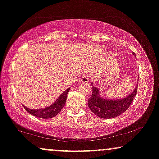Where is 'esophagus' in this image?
I'll return each instance as SVG.
<instances>
[{"label": "esophagus", "instance_id": "obj_1", "mask_svg": "<svg viewBox=\"0 0 159 159\" xmlns=\"http://www.w3.org/2000/svg\"><path fill=\"white\" fill-rule=\"evenodd\" d=\"M89 81V76L88 75H83L81 78V83H87Z\"/></svg>", "mask_w": 159, "mask_h": 159}]
</instances>
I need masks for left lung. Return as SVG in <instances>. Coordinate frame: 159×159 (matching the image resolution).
Segmentation results:
<instances>
[{
  "instance_id": "obj_1",
  "label": "left lung",
  "mask_w": 159,
  "mask_h": 159,
  "mask_svg": "<svg viewBox=\"0 0 159 159\" xmlns=\"http://www.w3.org/2000/svg\"><path fill=\"white\" fill-rule=\"evenodd\" d=\"M137 86L130 95L125 98L115 100L106 99L101 98L99 89L92 85V94L88 99V107L96 116L102 118H116L125 112L130 107L132 101L137 95Z\"/></svg>"
}]
</instances>
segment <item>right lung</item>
I'll use <instances>...</instances> for the list:
<instances>
[{
  "label": "right lung",
  "instance_id": "right-lung-1",
  "mask_svg": "<svg viewBox=\"0 0 159 159\" xmlns=\"http://www.w3.org/2000/svg\"><path fill=\"white\" fill-rule=\"evenodd\" d=\"M70 88H68L67 90H65L60 97H59L58 99L56 100L53 105L48 106V107L45 108V109H30L29 108L24 106L25 109L29 114L32 115V116L38 117V118H51L57 116L60 111L62 110V108L64 107L66 101V98H67V94L69 93Z\"/></svg>",
  "mask_w": 159,
  "mask_h": 159
}]
</instances>
